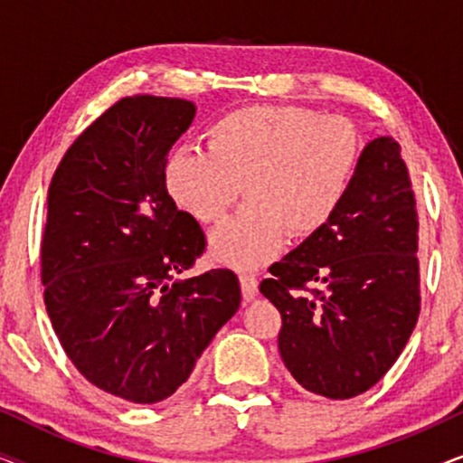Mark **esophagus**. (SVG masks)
Returning <instances> with one entry per match:
<instances>
[{"mask_svg":"<svg viewBox=\"0 0 463 463\" xmlns=\"http://www.w3.org/2000/svg\"><path fill=\"white\" fill-rule=\"evenodd\" d=\"M240 287H242L244 301H252L259 293V282L252 274H240Z\"/></svg>","mask_w":463,"mask_h":463,"instance_id":"34e87169","label":"esophagus"}]
</instances>
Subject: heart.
<instances>
[{
    "label": "heart",
    "mask_w": 463,
    "mask_h": 463,
    "mask_svg": "<svg viewBox=\"0 0 463 463\" xmlns=\"http://www.w3.org/2000/svg\"><path fill=\"white\" fill-rule=\"evenodd\" d=\"M208 151L179 147L164 183L198 223L223 221L244 187L249 202L213 233V252L233 268H255L284 242L325 230L344 204L360 160L350 119L299 105H250L221 116Z\"/></svg>",
    "instance_id": "b5f03b06"
}]
</instances>
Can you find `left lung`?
Wrapping results in <instances>:
<instances>
[{
	"label": "left lung",
	"instance_id": "obj_1",
	"mask_svg": "<svg viewBox=\"0 0 463 463\" xmlns=\"http://www.w3.org/2000/svg\"><path fill=\"white\" fill-rule=\"evenodd\" d=\"M417 233L401 145L373 138L331 223L259 287L282 316L278 347L303 388L345 401L392 369L420 318Z\"/></svg>",
	"mask_w": 463,
	"mask_h": 463
}]
</instances>
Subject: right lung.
I'll return each mask as SVG.
<instances>
[{"label":"right lung","mask_w":463,"mask_h":463,"mask_svg":"<svg viewBox=\"0 0 463 463\" xmlns=\"http://www.w3.org/2000/svg\"><path fill=\"white\" fill-rule=\"evenodd\" d=\"M194 116L185 99H119L48 187L40 263L56 337L88 382L138 404L175 394L240 307L232 269L183 278L206 236L168 195L164 166Z\"/></svg>","instance_id":"1"}]
</instances>
